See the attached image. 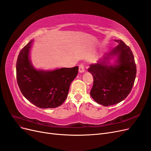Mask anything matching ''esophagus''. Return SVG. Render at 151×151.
Segmentation results:
<instances>
[{
  "mask_svg": "<svg viewBox=\"0 0 151 151\" xmlns=\"http://www.w3.org/2000/svg\"><path fill=\"white\" fill-rule=\"evenodd\" d=\"M79 72L80 73H84V64L81 63L80 65L79 66Z\"/></svg>",
  "mask_w": 151,
  "mask_h": 151,
  "instance_id": "obj_1",
  "label": "esophagus"
}]
</instances>
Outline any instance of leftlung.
I'll return each instance as SVG.
<instances>
[{
  "label": "left lung",
  "instance_id": "8db88e82",
  "mask_svg": "<svg viewBox=\"0 0 151 151\" xmlns=\"http://www.w3.org/2000/svg\"><path fill=\"white\" fill-rule=\"evenodd\" d=\"M96 64H91L88 71L94 78L90 95L104 106L116 104L130 93L136 75V67L133 52L122 40ZM117 57L112 65L109 59Z\"/></svg>",
  "mask_w": 151,
  "mask_h": 151
}]
</instances>
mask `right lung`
<instances>
[{
	"label": "right lung",
	"instance_id": "1",
	"mask_svg": "<svg viewBox=\"0 0 151 151\" xmlns=\"http://www.w3.org/2000/svg\"><path fill=\"white\" fill-rule=\"evenodd\" d=\"M33 40L19 52L17 64V83L24 97L41 109L55 108L67 99L71 82L78 75V67L54 70H36L29 59Z\"/></svg>",
	"mask_w": 151,
	"mask_h": 151
}]
</instances>
